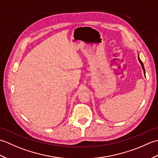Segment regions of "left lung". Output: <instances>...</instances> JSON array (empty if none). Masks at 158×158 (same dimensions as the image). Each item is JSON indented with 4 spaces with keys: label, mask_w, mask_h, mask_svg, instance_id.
Masks as SVG:
<instances>
[{
    "label": "left lung",
    "mask_w": 158,
    "mask_h": 158,
    "mask_svg": "<svg viewBox=\"0 0 158 158\" xmlns=\"http://www.w3.org/2000/svg\"><path fill=\"white\" fill-rule=\"evenodd\" d=\"M138 59H139V62H140V64H141V66H142V68H143V72H144V74H145V68H144L143 63V62L141 61V60H140V58H139V55H138Z\"/></svg>",
    "instance_id": "left-lung-1"
}]
</instances>
